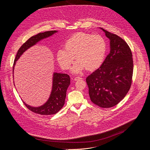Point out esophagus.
Here are the masks:
<instances>
[{"label":"esophagus","instance_id":"34e87169","mask_svg":"<svg viewBox=\"0 0 150 150\" xmlns=\"http://www.w3.org/2000/svg\"><path fill=\"white\" fill-rule=\"evenodd\" d=\"M82 79V78L79 77V76H76V77H75V78H74V80H75V81H78V80H79V79Z\"/></svg>","mask_w":150,"mask_h":150}]
</instances>
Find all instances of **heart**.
I'll use <instances>...</instances> for the list:
<instances>
[{
    "label": "heart",
    "mask_w": 150,
    "mask_h": 150,
    "mask_svg": "<svg viewBox=\"0 0 150 150\" xmlns=\"http://www.w3.org/2000/svg\"><path fill=\"white\" fill-rule=\"evenodd\" d=\"M64 47L56 52L59 64L63 69H68L75 57L77 60L71 71L78 74L85 68L93 70L101 65L105 56L107 42L100 35L78 33L65 41Z\"/></svg>",
    "instance_id": "heart-1"
}]
</instances>
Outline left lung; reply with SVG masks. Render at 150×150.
Segmentation results:
<instances>
[{"label": "left lung", "instance_id": "obj_1", "mask_svg": "<svg viewBox=\"0 0 150 150\" xmlns=\"http://www.w3.org/2000/svg\"><path fill=\"white\" fill-rule=\"evenodd\" d=\"M110 40V52L86 78L91 101L102 108L117 104L129 91L133 75L131 50L122 38L100 28Z\"/></svg>", "mask_w": 150, "mask_h": 150}]
</instances>
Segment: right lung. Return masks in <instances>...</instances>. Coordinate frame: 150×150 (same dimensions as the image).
I'll list each match as a JSON object with an SVG mask.
<instances>
[{
  "mask_svg": "<svg viewBox=\"0 0 150 150\" xmlns=\"http://www.w3.org/2000/svg\"><path fill=\"white\" fill-rule=\"evenodd\" d=\"M56 33H57V31L54 30L38 33L30 38L25 43L21 46L17 52L14 60L13 74L16 62L21 55L41 40L48 38ZM52 79V91L49 98L44 104L38 107H33L26 104L23 101L24 104L30 110L39 115H51L57 113L63 108V105L65 104L67 91L70 85V77L68 75L65 74L54 72Z\"/></svg>",
  "mask_w": 150,
  "mask_h": 150,
  "instance_id": "obj_1",
  "label": "right lung"
}]
</instances>
